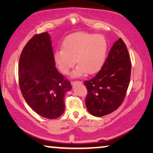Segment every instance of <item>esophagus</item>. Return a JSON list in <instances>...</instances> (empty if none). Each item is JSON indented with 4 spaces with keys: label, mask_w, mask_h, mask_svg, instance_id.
I'll return each mask as SVG.
<instances>
[{
    "label": "esophagus",
    "mask_w": 153,
    "mask_h": 153,
    "mask_svg": "<svg viewBox=\"0 0 153 153\" xmlns=\"http://www.w3.org/2000/svg\"><path fill=\"white\" fill-rule=\"evenodd\" d=\"M82 82L80 81H72L71 82V84L72 85H74L76 84H81Z\"/></svg>",
    "instance_id": "34e87169"
}]
</instances>
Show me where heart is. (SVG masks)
Listing matches in <instances>:
<instances>
[{
	"label": "heart",
	"mask_w": 153,
	"mask_h": 153,
	"mask_svg": "<svg viewBox=\"0 0 153 153\" xmlns=\"http://www.w3.org/2000/svg\"><path fill=\"white\" fill-rule=\"evenodd\" d=\"M62 48L54 55L56 65L61 72L68 74L76 62L78 65L71 76L77 78L99 71L106 59L108 42L102 35L77 32L65 37Z\"/></svg>",
	"instance_id": "b5f03b06"
}]
</instances>
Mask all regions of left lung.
Instances as JSON below:
<instances>
[{"label":"left lung","mask_w":153,"mask_h":153,"mask_svg":"<svg viewBox=\"0 0 153 153\" xmlns=\"http://www.w3.org/2000/svg\"><path fill=\"white\" fill-rule=\"evenodd\" d=\"M131 62L126 44L119 38L96 76L84 82L88 90L85 105L96 117L109 114L120 106L131 79Z\"/></svg>","instance_id":"1"}]
</instances>
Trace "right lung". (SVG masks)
I'll return each mask as SVG.
<instances>
[{"mask_svg": "<svg viewBox=\"0 0 153 153\" xmlns=\"http://www.w3.org/2000/svg\"><path fill=\"white\" fill-rule=\"evenodd\" d=\"M18 79L23 97L35 112L48 119L62 116L65 94L72 87L56 68L47 32L35 35L24 47L18 65Z\"/></svg>", "mask_w": 153, "mask_h": 153, "instance_id": "add662e5", "label": "right lung"}]
</instances>
